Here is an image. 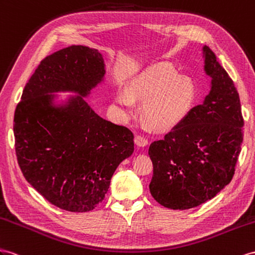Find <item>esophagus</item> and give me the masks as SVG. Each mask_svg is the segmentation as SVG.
<instances>
[{"label": "esophagus", "instance_id": "1", "mask_svg": "<svg viewBox=\"0 0 255 255\" xmlns=\"http://www.w3.org/2000/svg\"><path fill=\"white\" fill-rule=\"evenodd\" d=\"M134 143H135V145L143 147V146H146L148 144V141H147V139L144 138V136L136 135L134 138Z\"/></svg>", "mask_w": 255, "mask_h": 255}]
</instances>
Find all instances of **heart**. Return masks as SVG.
I'll return each instance as SVG.
<instances>
[{
    "instance_id": "obj_1",
    "label": "heart",
    "mask_w": 255,
    "mask_h": 255,
    "mask_svg": "<svg viewBox=\"0 0 255 255\" xmlns=\"http://www.w3.org/2000/svg\"><path fill=\"white\" fill-rule=\"evenodd\" d=\"M135 100L145 101L143 114L154 127L171 129L190 113L195 86L191 78L179 75L171 65L160 63L145 70L130 82L127 90H120L115 97V103L127 113L134 111Z\"/></svg>"
}]
</instances>
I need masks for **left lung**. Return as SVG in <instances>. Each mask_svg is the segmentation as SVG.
Masks as SVG:
<instances>
[{
    "label": "left lung",
    "instance_id": "8db88e82",
    "mask_svg": "<svg viewBox=\"0 0 255 255\" xmlns=\"http://www.w3.org/2000/svg\"><path fill=\"white\" fill-rule=\"evenodd\" d=\"M211 90L162 140L148 148L153 162L149 192L169 209L198 207L232 181L244 139L239 95L208 46L202 47Z\"/></svg>",
    "mask_w": 255,
    "mask_h": 255
}]
</instances>
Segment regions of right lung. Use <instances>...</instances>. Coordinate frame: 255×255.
Here are the masks:
<instances>
[{"label":"right lung","mask_w":255,"mask_h":255,"mask_svg":"<svg viewBox=\"0 0 255 255\" xmlns=\"http://www.w3.org/2000/svg\"><path fill=\"white\" fill-rule=\"evenodd\" d=\"M97 49L73 45L41 61L14 116L15 149L23 177L50 204L71 212L93 210L121 162L133 153L127 127L103 120L84 99L103 81ZM59 91L79 96L52 104Z\"/></svg>","instance_id":"add662e5"}]
</instances>
